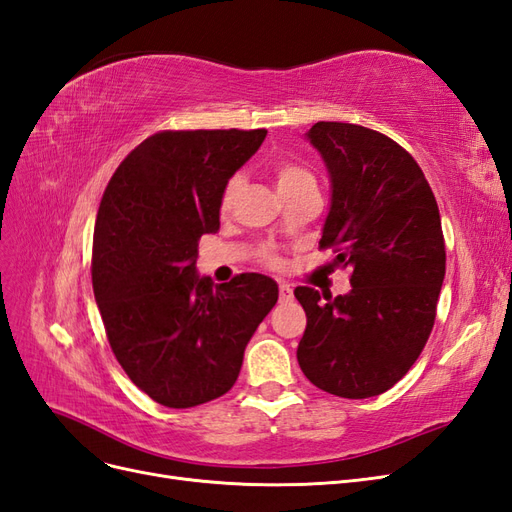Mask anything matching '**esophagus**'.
Returning a JSON list of instances; mask_svg holds the SVG:
<instances>
[{"label": "esophagus", "mask_w": 512, "mask_h": 512, "mask_svg": "<svg viewBox=\"0 0 512 512\" xmlns=\"http://www.w3.org/2000/svg\"><path fill=\"white\" fill-rule=\"evenodd\" d=\"M294 299L292 294V286L286 284V282H280V303H288Z\"/></svg>", "instance_id": "obj_1"}]
</instances>
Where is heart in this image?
I'll return each instance as SVG.
<instances>
[{
	"mask_svg": "<svg viewBox=\"0 0 512 512\" xmlns=\"http://www.w3.org/2000/svg\"><path fill=\"white\" fill-rule=\"evenodd\" d=\"M275 177H277V190H280V194L303 188V185H309V183H316L314 175L309 173L305 166L294 164V162H282L280 166L275 168ZM241 183H243L241 175H232L226 181L222 196H220V209L222 211H228L232 207V203H235V196L241 188ZM262 260H265L267 265H277V258L269 252L262 254Z\"/></svg>",
	"mask_w": 512,
	"mask_h": 512,
	"instance_id": "obj_1",
	"label": "heart"
}]
</instances>
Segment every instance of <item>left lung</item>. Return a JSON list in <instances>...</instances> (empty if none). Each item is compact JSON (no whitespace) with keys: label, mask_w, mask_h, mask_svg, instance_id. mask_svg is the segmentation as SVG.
<instances>
[{"label":"left lung","mask_w":512,"mask_h":512,"mask_svg":"<svg viewBox=\"0 0 512 512\" xmlns=\"http://www.w3.org/2000/svg\"><path fill=\"white\" fill-rule=\"evenodd\" d=\"M331 179L320 247L352 267L348 294L299 286L307 327L297 359L318 389L346 399L389 391L423 352L446 271L442 222L421 166L389 136L318 121L307 132Z\"/></svg>","instance_id":"left-lung-1"}]
</instances>
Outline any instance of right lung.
Listing matches in <instances>:
<instances>
[{"mask_svg":"<svg viewBox=\"0 0 512 512\" xmlns=\"http://www.w3.org/2000/svg\"><path fill=\"white\" fill-rule=\"evenodd\" d=\"M267 130H166L108 181L96 218L91 282L119 365L153 401L194 408L237 382L243 352L277 303L267 275L213 286L198 241L220 230L226 181Z\"/></svg>","mask_w":512,"mask_h":512,"instance_id":"add662e5","label":"right lung"}]
</instances>
